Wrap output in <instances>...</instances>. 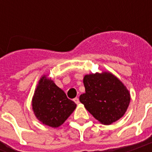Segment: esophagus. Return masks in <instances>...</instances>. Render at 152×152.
<instances>
[{
    "mask_svg": "<svg viewBox=\"0 0 152 152\" xmlns=\"http://www.w3.org/2000/svg\"><path fill=\"white\" fill-rule=\"evenodd\" d=\"M73 101L75 102H76V104L80 103V100H79L78 98H75V99H73Z\"/></svg>",
    "mask_w": 152,
    "mask_h": 152,
    "instance_id": "1",
    "label": "esophagus"
}]
</instances>
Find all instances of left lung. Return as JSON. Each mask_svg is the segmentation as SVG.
Wrapping results in <instances>:
<instances>
[{
  "instance_id": "obj_1",
  "label": "left lung",
  "mask_w": 152,
  "mask_h": 152,
  "mask_svg": "<svg viewBox=\"0 0 152 152\" xmlns=\"http://www.w3.org/2000/svg\"><path fill=\"white\" fill-rule=\"evenodd\" d=\"M83 84L85 93L80 101L99 121L110 125L125 114L130 94L116 76L110 72L89 74L84 76Z\"/></svg>"
}]
</instances>
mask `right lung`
Masks as SVG:
<instances>
[{
    "label": "right lung",
    "mask_w": 152,
    "mask_h": 152,
    "mask_svg": "<svg viewBox=\"0 0 152 152\" xmlns=\"http://www.w3.org/2000/svg\"><path fill=\"white\" fill-rule=\"evenodd\" d=\"M76 104L67 98L59 88L46 76L39 80L32 100V108L42 123L57 128L62 125L76 109Z\"/></svg>",
    "instance_id": "1"
}]
</instances>
